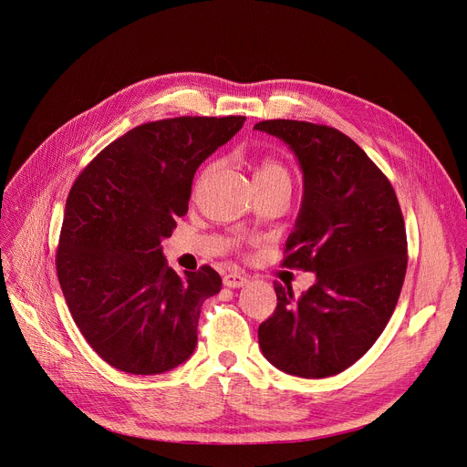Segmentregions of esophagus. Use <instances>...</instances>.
<instances>
[{
	"label": "esophagus",
	"mask_w": 467,
	"mask_h": 467,
	"mask_svg": "<svg viewBox=\"0 0 467 467\" xmlns=\"http://www.w3.org/2000/svg\"><path fill=\"white\" fill-rule=\"evenodd\" d=\"M223 284H225L227 287H242V285L248 284V278L244 276L242 273L233 271V273H227V275L223 276Z\"/></svg>",
	"instance_id": "esophagus-1"
}]
</instances>
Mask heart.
Segmentation results:
<instances>
[{"instance_id":"obj_1","label":"heart","mask_w":467,"mask_h":467,"mask_svg":"<svg viewBox=\"0 0 467 467\" xmlns=\"http://www.w3.org/2000/svg\"><path fill=\"white\" fill-rule=\"evenodd\" d=\"M255 182H285L291 185V174L280 161L265 157L255 166Z\"/></svg>"}]
</instances>
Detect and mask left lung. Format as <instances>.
<instances>
[{
    "label": "left lung",
    "instance_id": "1",
    "mask_svg": "<svg viewBox=\"0 0 467 467\" xmlns=\"http://www.w3.org/2000/svg\"><path fill=\"white\" fill-rule=\"evenodd\" d=\"M255 129L299 159L305 199L282 266L316 273L299 299L275 284L278 305L259 326V347L287 375L333 377L375 345L394 314L407 273L403 213L389 180L347 134L289 119Z\"/></svg>",
    "mask_w": 467,
    "mask_h": 467
}]
</instances>
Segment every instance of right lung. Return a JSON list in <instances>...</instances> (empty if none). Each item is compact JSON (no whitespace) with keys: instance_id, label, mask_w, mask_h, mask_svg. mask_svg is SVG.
<instances>
[{"instance_id":"obj_1","label":"right lung","mask_w":467,"mask_h":467,"mask_svg":"<svg viewBox=\"0 0 467 467\" xmlns=\"http://www.w3.org/2000/svg\"><path fill=\"white\" fill-rule=\"evenodd\" d=\"M244 120L145 122L104 147L71 185L57 275L73 322L115 369L159 375L192 354L201 308L221 276L208 265L178 276L161 240L189 210L196 168Z\"/></svg>"}]
</instances>
